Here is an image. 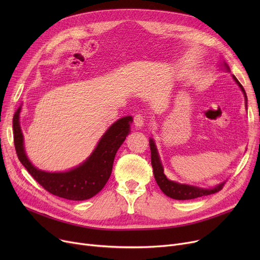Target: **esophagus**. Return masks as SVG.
<instances>
[{
    "mask_svg": "<svg viewBox=\"0 0 260 260\" xmlns=\"http://www.w3.org/2000/svg\"><path fill=\"white\" fill-rule=\"evenodd\" d=\"M134 124L136 126V128H142L144 126V118L141 115H136L134 118Z\"/></svg>",
    "mask_w": 260,
    "mask_h": 260,
    "instance_id": "34e87169",
    "label": "esophagus"
}]
</instances>
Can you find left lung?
Instances as JSON below:
<instances>
[{
    "mask_svg": "<svg viewBox=\"0 0 260 260\" xmlns=\"http://www.w3.org/2000/svg\"><path fill=\"white\" fill-rule=\"evenodd\" d=\"M221 66L224 67V70L226 72H230V67L225 62H223L221 64ZM232 77H233L234 81L236 82V84L239 86V88L243 92L244 100H245V108H247V102H248L247 93H245L244 88L239 83L237 78L235 76H232ZM149 147H151V159H152V167H153L155 180H156L157 184L159 185L160 189L168 197L176 199V200H188V199H195L198 197L211 195V194L219 192L220 189H222L225 181L217 184L214 187L206 188V187H199V186H195V185L183 184V183L170 180L165 174V169H163L162 162H161V159H160V156L158 153V149H157L156 143L153 138L149 139Z\"/></svg>",
    "mask_w": 260,
    "mask_h": 260,
    "instance_id": "obj_1",
    "label": "left lung"
}]
</instances>
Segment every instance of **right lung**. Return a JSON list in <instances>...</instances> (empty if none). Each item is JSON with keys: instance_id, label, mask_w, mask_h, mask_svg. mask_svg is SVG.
<instances>
[{"instance_id": "add662e5", "label": "right lung", "mask_w": 260, "mask_h": 260, "mask_svg": "<svg viewBox=\"0 0 260 260\" xmlns=\"http://www.w3.org/2000/svg\"><path fill=\"white\" fill-rule=\"evenodd\" d=\"M21 109L22 104L12 120L13 140L19 160L35 180L50 194L68 200H86L98 194L111 177L116 153L131 132L132 116L114 122L89 157L78 167L66 172H45L36 168L26 155L20 125Z\"/></svg>"}]
</instances>
